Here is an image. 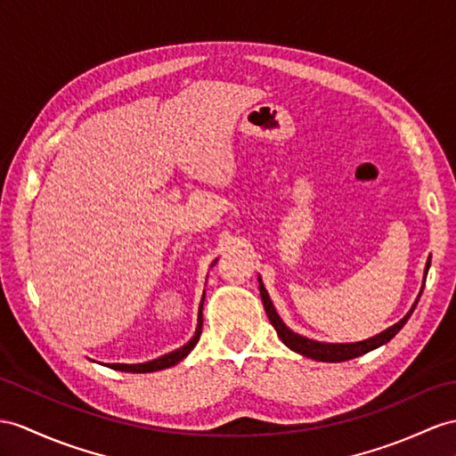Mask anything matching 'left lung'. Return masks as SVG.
I'll use <instances>...</instances> for the list:
<instances>
[{
  "mask_svg": "<svg viewBox=\"0 0 456 456\" xmlns=\"http://www.w3.org/2000/svg\"><path fill=\"white\" fill-rule=\"evenodd\" d=\"M429 263H431V259H428L426 274H428V269H429ZM259 292H261L265 312H266V315H269L271 325L276 329V335L281 337V340L286 344V346L290 348V350H294V352H297V354H302V356H307V358H312V360H319V362H346V360H352V358H358V356H362V354L370 352V350H373L377 346H381V344L388 342L396 335L398 330L404 327V323L410 319V315H412V312L416 309L418 299L421 296V294L418 296L412 309H410V312L401 321H398L396 325L388 327L387 330L381 332V335H377V337L368 338V340H362V342H352V344H325V342H317V340H309V338L299 337V335H296V332H292L290 329H288L282 323L279 314H276L273 302H271L269 294H266V290H265L261 279H259Z\"/></svg>",
  "mask_w": 456,
  "mask_h": 456,
  "instance_id": "obj_1",
  "label": "left lung"
}]
</instances>
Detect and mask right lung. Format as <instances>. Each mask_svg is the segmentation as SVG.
I'll use <instances>...</instances> for the list:
<instances>
[{
    "label": "right lung",
    "instance_id": "add662e5",
    "mask_svg": "<svg viewBox=\"0 0 456 456\" xmlns=\"http://www.w3.org/2000/svg\"><path fill=\"white\" fill-rule=\"evenodd\" d=\"M205 299V296H203ZM203 302H201V307H199V325H197V330H195V337L185 344V346L177 348L170 354H166V356L159 358V360H152V362H147V363H133V365H127V363H108L110 368L112 370H119V371H129V373H151V371H159V370H166V368H172V365H175L177 362H182L187 354H190L193 350V346L197 344L199 337H201V329H203Z\"/></svg>",
    "mask_w": 456,
    "mask_h": 456
}]
</instances>
